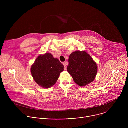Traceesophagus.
I'll list each match as a JSON object with an SVG mask.
<instances>
[{"instance_id":"1","label":"esophagus","mask_w":128,"mask_h":128,"mask_svg":"<svg viewBox=\"0 0 128 128\" xmlns=\"http://www.w3.org/2000/svg\"><path fill=\"white\" fill-rule=\"evenodd\" d=\"M63 64L64 65V69L65 70H66L67 69V64L66 62H63Z\"/></svg>"}]
</instances>
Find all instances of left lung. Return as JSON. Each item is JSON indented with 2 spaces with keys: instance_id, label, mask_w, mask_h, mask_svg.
Returning <instances> with one entry per match:
<instances>
[{
  "instance_id": "obj_1",
  "label": "left lung",
  "mask_w": 128,
  "mask_h": 128,
  "mask_svg": "<svg viewBox=\"0 0 128 128\" xmlns=\"http://www.w3.org/2000/svg\"><path fill=\"white\" fill-rule=\"evenodd\" d=\"M68 62L67 71L77 84L84 86L94 81L97 73V66L86 52H73Z\"/></svg>"
}]
</instances>
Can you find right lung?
Here are the masks:
<instances>
[{"label":"right lung","mask_w":128,"mask_h":128,"mask_svg":"<svg viewBox=\"0 0 128 128\" xmlns=\"http://www.w3.org/2000/svg\"><path fill=\"white\" fill-rule=\"evenodd\" d=\"M64 67L58 59L46 53L36 59L31 68L32 76L40 86L48 88L55 84Z\"/></svg>","instance_id":"obj_1"}]
</instances>
